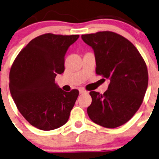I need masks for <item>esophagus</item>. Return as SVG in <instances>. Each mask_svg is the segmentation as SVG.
I'll use <instances>...</instances> for the list:
<instances>
[{"mask_svg": "<svg viewBox=\"0 0 159 159\" xmlns=\"http://www.w3.org/2000/svg\"><path fill=\"white\" fill-rule=\"evenodd\" d=\"M79 93H87V91L84 89V88H79Z\"/></svg>", "mask_w": 159, "mask_h": 159, "instance_id": "34e87169", "label": "esophagus"}]
</instances>
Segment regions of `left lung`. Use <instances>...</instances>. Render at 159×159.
I'll use <instances>...</instances> for the list:
<instances>
[{
  "mask_svg": "<svg viewBox=\"0 0 159 159\" xmlns=\"http://www.w3.org/2000/svg\"><path fill=\"white\" fill-rule=\"evenodd\" d=\"M81 39L94 51L96 74L109 78L103 94L91 91L88 114L106 128L122 126L134 116L143 101L148 75L144 59L134 45L111 31L85 34Z\"/></svg>",
  "mask_w": 159,
  "mask_h": 159,
  "instance_id": "8db88e82",
  "label": "left lung"
}]
</instances>
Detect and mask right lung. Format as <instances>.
<instances>
[{
	"label": "right lung",
	"mask_w": 159,
	"mask_h": 159,
	"mask_svg": "<svg viewBox=\"0 0 159 159\" xmlns=\"http://www.w3.org/2000/svg\"><path fill=\"white\" fill-rule=\"evenodd\" d=\"M79 35L46 33L20 52L10 71V91L20 113L32 126L52 130L66 124L78 98L77 89L66 92L55 83L65 71V55Z\"/></svg>",
	"instance_id": "add662e5"
}]
</instances>
